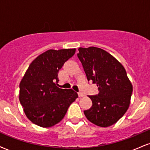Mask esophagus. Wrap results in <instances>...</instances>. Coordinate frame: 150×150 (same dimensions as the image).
<instances>
[{
  "label": "esophagus",
  "mask_w": 150,
  "mask_h": 150,
  "mask_svg": "<svg viewBox=\"0 0 150 150\" xmlns=\"http://www.w3.org/2000/svg\"><path fill=\"white\" fill-rule=\"evenodd\" d=\"M77 95H78V97H83V96H84V94H82V93H81V92H79L78 94H77Z\"/></svg>",
  "instance_id": "1"
}]
</instances>
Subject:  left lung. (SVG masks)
<instances>
[{
    "label": "left lung",
    "mask_w": 150,
    "mask_h": 150,
    "mask_svg": "<svg viewBox=\"0 0 150 150\" xmlns=\"http://www.w3.org/2000/svg\"><path fill=\"white\" fill-rule=\"evenodd\" d=\"M77 57L87 80L96 83L99 93L88 96L92 101L84 111L91 123L100 127L116 123L128 110L132 85L124 67L110 53L99 48H79Z\"/></svg>",
    "instance_id": "1"
}]
</instances>
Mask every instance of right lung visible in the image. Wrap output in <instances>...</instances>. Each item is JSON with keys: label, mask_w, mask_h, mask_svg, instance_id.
<instances>
[{"label": "right lung", "mask_w": 150, "mask_h": 150, "mask_svg": "<svg viewBox=\"0 0 150 150\" xmlns=\"http://www.w3.org/2000/svg\"><path fill=\"white\" fill-rule=\"evenodd\" d=\"M75 49H50L31 63L20 83V104L25 115L34 124L49 128L65 116L78 95L73 89H61L58 73Z\"/></svg>", "instance_id": "1"}]
</instances>
